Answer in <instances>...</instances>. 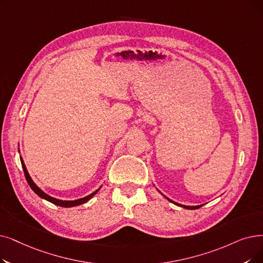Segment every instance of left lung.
<instances>
[{
  "mask_svg": "<svg viewBox=\"0 0 263 263\" xmlns=\"http://www.w3.org/2000/svg\"><path fill=\"white\" fill-rule=\"evenodd\" d=\"M166 200H168L170 202H172V203H174L175 205H178V206H180V208H182V209H186V210H198V209H200L201 206H202V204L201 205H196V206H190V205H184V204H179V203H176V202H174V201H172V200H170L168 198H166V197H164Z\"/></svg>",
  "mask_w": 263,
  "mask_h": 263,
  "instance_id": "8db88e82",
  "label": "left lung"
}]
</instances>
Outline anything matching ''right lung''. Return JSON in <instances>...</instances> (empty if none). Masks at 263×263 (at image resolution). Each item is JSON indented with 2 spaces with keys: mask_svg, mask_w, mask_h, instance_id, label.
Here are the masks:
<instances>
[{
  "mask_svg": "<svg viewBox=\"0 0 263 263\" xmlns=\"http://www.w3.org/2000/svg\"><path fill=\"white\" fill-rule=\"evenodd\" d=\"M20 161H21L22 168H24L26 179H27V181H28L29 186L31 187V189H32L34 192H35L40 198H42V199H44V200H46V201H48V202H50V203H52V204H54V205H58V206H62V208H73V206H77V205L84 204V203L88 202L91 198H92V197L96 195V193L101 189V187H102V186H101V187H100L99 189H97L95 192L91 193V195H89V196H87V197H85V198H82V199H77V200H73V201H65V200L55 199V198L50 197L49 195H47L46 192H44V191L35 184V182L33 181V179L31 178V176H30V174H29V172H28V170H27V167H26V164H25V162H24V160H22V157H20Z\"/></svg>",
  "mask_w": 263,
  "mask_h": 263,
  "instance_id": "1",
  "label": "right lung"
}]
</instances>
